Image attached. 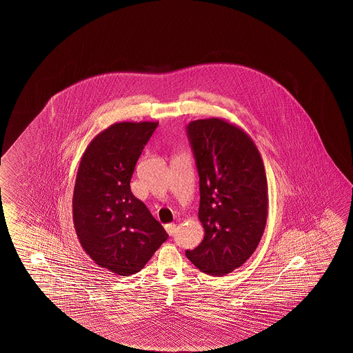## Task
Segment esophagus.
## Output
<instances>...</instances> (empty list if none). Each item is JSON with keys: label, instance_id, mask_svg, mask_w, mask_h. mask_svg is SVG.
Segmentation results:
<instances>
[{"label": "esophagus", "instance_id": "obj_1", "mask_svg": "<svg viewBox=\"0 0 353 353\" xmlns=\"http://www.w3.org/2000/svg\"><path fill=\"white\" fill-rule=\"evenodd\" d=\"M165 230H166L168 235L171 236V235H174V232H176V225H174V224H168V225H165Z\"/></svg>", "mask_w": 353, "mask_h": 353}]
</instances>
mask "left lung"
<instances>
[{
    "label": "left lung",
    "mask_w": 353,
    "mask_h": 353,
    "mask_svg": "<svg viewBox=\"0 0 353 353\" xmlns=\"http://www.w3.org/2000/svg\"><path fill=\"white\" fill-rule=\"evenodd\" d=\"M187 135L196 159L204 239L185 256L210 276L243 266L266 228V172L249 134L221 118L193 121Z\"/></svg>",
    "instance_id": "8db88e82"
}]
</instances>
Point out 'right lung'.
Wrapping results in <instances>:
<instances>
[{"label": "right lung", "mask_w": 353, "mask_h": 353, "mask_svg": "<svg viewBox=\"0 0 353 353\" xmlns=\"http://www.w3.org/2000/svg\"><path fill=\"white\" fill-rule=\"evenodd\" d=\"M157 121H119L88 144L76 174L72 219L82 249L118 276L139 272L168 232L130 191V179Z\"/></svg>", "instance_id": "right-lung-1"}]
</instances>
